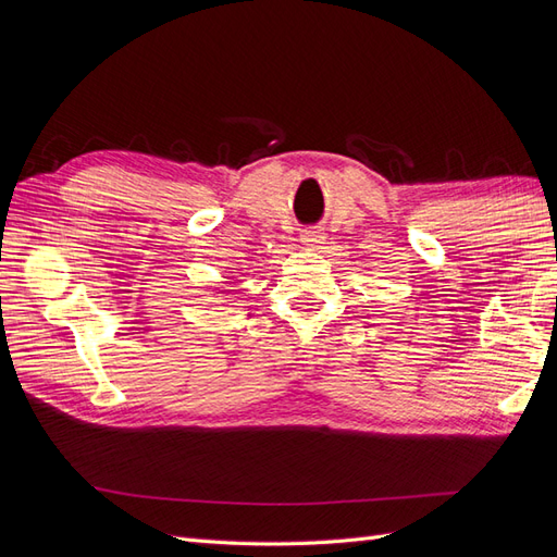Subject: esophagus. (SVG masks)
Instances as JSON below:
<instances>
[{
    "label": "esophagus",
    "mask_w": 557,
    "mask_h": 557,
    "mask_svg": "<svg viewBox=\"0 0 557 557\" xmlns=\"http://www.w3.org/2000/svg\"><path fill=\"white\" fill-rule=\"evenodd\" d=\"M299 239H301V244H305L307 248H320L325 244V234H323V230L320 227H305L301 230V234H299Z\"/></svg>",
    "instance_id": "34e87169"
}]
</instances>
